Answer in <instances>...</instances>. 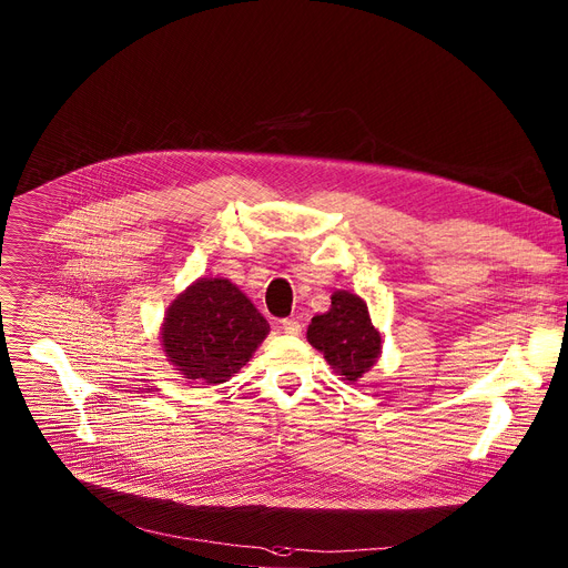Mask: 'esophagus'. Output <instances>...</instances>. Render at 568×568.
<instances>
[{"label": "esophagus", "instance_id": "obj_1", "mask_svg": "<svg viewBox=\"0 0 568 568\" xmlns=\"http://www.w3.org/2000/svg\"><path fill=\"white\" fill-rule=\"evenodd\" d=\"M282 329L286 332V335H300V332H303V325H300L297 318H284Z\"/></svg>", "mask_w": 568, "mask_h": 568}]
</instances>
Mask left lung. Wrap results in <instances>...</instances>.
<instances>
[{"mask_svg":"<svg viewBox=\"0 0 568 568\" xmlns=\"http://www.w3.org/2000/svg\"><path fill=\"white\" fill-rule=\"evenodd\" d=\"M325 314L312 318L307 342L323 353L342 381L355 383L376 364L383 342L369 318L366 303L351 291L332 293Z\"/></svg>","mask_w":568,"mask_h":568,"instance_id":"8db88e82","label":"left lung"}]
</instances>
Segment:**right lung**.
I'll use <instances>...</instances> for the list:
<instances>
[{"label":"right lung","mask_w":568,"mask_h":568,"mask_svg":"<svg viewBox=\"0 0 568 568\" xmlns=\"http://www.w3.org/2000/svg\"><path fill=\"white\" fill-rule=\"evenodd\" d=\"M268 332V321L236 284L202 277L166 310L160 339L183 378L220 385L241 372Z\"/></svg>","instance_id":"obj_1"}]
</instances>
